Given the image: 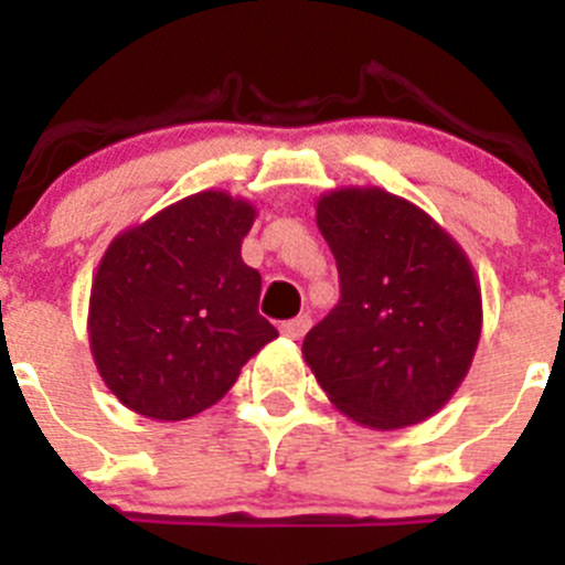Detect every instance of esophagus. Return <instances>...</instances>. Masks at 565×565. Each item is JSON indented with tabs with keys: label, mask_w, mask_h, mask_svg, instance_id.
<instances>
[{
	"label": "esophagus",
	"mask_w": 565,
	"mask_h": 565,
	"mask_svg": "<svg viewBox=\"0 0 565 565\" xmlns=\"http://www.w3.org/2000/svg\"><path fill=\"white\" fill-rule=\"evenodd\" d=\"M308 328H311V317H308V313H302V317L282 322V328H279V331H282V337H288V339H302L306 337Z\"/></svg>",
	"instance_id": "1"
}]
</instances>
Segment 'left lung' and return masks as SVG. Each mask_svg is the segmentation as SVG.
I'll use <instances>...</instances> for the list:
<instances>
[{
	"instance_id": "1",
	"label": "left lung",
	"mask_w": 565,
	"mask_h": 565,
	"mask_svg": "<svg viewBox=\"0 0 565 565\" xmlns=\"http://www.w3.org/2000/svg\"><path fill=\"white\" fill-rule=\"evenodd\" d=\"M339 302L302 356L339 413L373 430L430 418L467 376L481 339V286L447 228L379 186L317 201Z\"/></svg>"
}]
</instances>
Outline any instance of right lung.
<instances>
[{
    "label": "right lung",
    "mask_w": 565,
    "mask_h": 565,
    "mask_svg": "<svg viewBox=\"0 0 565 565\" xmlns=\"http://www.w3.org/2000/svg\"><path fill=\"white\" fill-rule=\"evenodd\" d=\"M254 217L248 201L206 189L109 243L93 277L87 333L124 407L154 422L198 416L277 339L257 311L263 279L239 257Z\"/></svg>",
    "instance_id": "add662e5"
}]
</instances>
